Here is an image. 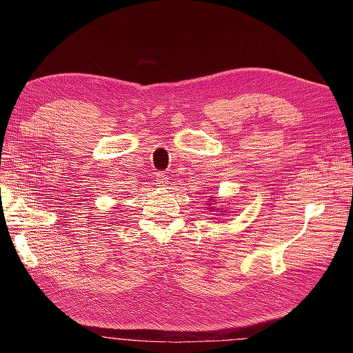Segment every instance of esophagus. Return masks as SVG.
Masks as SVG:
<instances>
[{
    "label": "esophagus",
    "instance_id": "34e87169",
    "mask_svg": "<svg viewBox=\"0 0 353 353\" xmlns=\"http://www.w3.org/2000/svg\"><path fill=\"white\" fill-rule=\"evenodd\" d=\"M156 183H157L160 187H163V185L168 183V175H165L163 172L156 174Z\"/></svg>",
    "mask_w": 353,
    "mask_h": 353
}]
</instances>
